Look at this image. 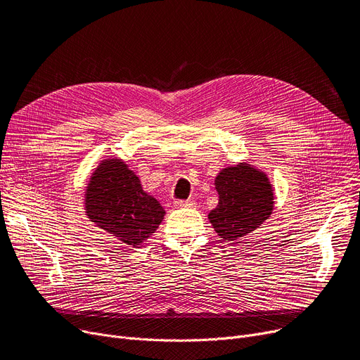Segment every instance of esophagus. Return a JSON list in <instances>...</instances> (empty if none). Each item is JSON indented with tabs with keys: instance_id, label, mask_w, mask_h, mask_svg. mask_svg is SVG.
Returning a JSON list of instances; mask_svg holds the SVG:
<instances>
[{
	"instance_id": "obj_1",
	"label": "esophagus",
	"mask_w": 360,
	"mask_h": 360,
	"mask_svg": "<svg viewBox=\"0 0 360 360\" xmlns=\"http://www.w3.org/2000/svg\"><path fill=\"white\" fill-rule=\"evenodd\" d=\"M174 204H175V207H178V209H182V207H188V209H193V207L197 205V202L194 200H176Z\"/></svg>"
}]
</instances>
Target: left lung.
<instances>
[{
  "instance_id": "left-lung-1",
  "label": "left lung",
  "mask_w": 360,
  "mask_h": 360,
  "mask_svg": "<svg viewBox=\"0 0 360 360\" xmlns=\"http://www.w3.org/2000/svg\"><path fill=\"white\" fill-rule=\"evenodd\" d=\"M214 186L219 204L209 220L226 242L252 233L273 213L274 190L269 176L247 162L221 169Z\"/></svg>"
}]
</instances>
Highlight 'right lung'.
<instances>
[{"label": "right lung", "instance_id": "1", "mask_svg": "<svg viewBox=\"0 0 360 360\" xmlns=\"http://www.w3.org/2000/svg\"><path fill=\"white\" fill-rule=\"evenodd\" d=\"M86 216L129 247L153 235L165 217L160 202L144 193L139 176L121 159H105L93 170L84 194Z\"/></svg>", "mask_w": 360, "mask_h": 360}]
</instances>
